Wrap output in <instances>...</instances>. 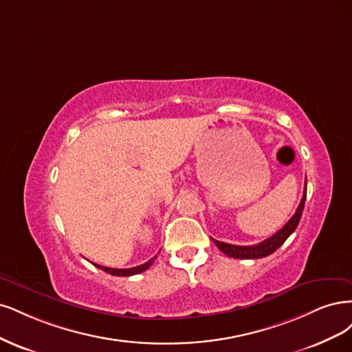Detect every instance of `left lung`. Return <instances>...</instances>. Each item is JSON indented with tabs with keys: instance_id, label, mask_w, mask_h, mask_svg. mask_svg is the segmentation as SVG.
Returning a JSON list of instances; mask_svg holds the SVG:
<instances>
[{
	"instance_id": "1",
	"label": "left lung",
	"mask_w": 352,
	"mask_h": 352,
	"mask_svg": "<svg viewBox=\"0 0 352 352\" xmlns=\"http://www.w3.org/2000/svg\"><path fill=\"white\" fill-rule=\"evenodd\" d=\"M305 196H307V179H305V190H304L302 199L300 201L296 213H294V217L285 225H283L282 230H279L276 234L269 236L267 240L258 243V244H254V245H234V244L222 243L218 240H213V243L217 244V247L222 253H225L230 257H234V258H262V257L272 254L274 252H276L283 243L287 241V238L294 231H296L297 225L301 219V214H302Z\"/></svg>"
}]
</instances>
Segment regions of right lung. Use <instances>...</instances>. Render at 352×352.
Here are the masks:
<instances>
[{"label": "right lung", "instance_id": "right-lung-1", "mask_svg": "<svg viewBox=\"0 0 352 352\" xmlns=\"http://www.w3.org/2000/svg\"><path fill=\"white\" fill-rule=\"evenodd\" d=\"M156 257L151 258L149 262H146L140 266H135V267H130V269H116V267H107V266H100V265H96L94 263L96 267L102 269L104 272H107V274L109 275H114V276H131V275H138V274H142V272H144L146 269H149V266L153 263V260Z\"/></svg>", "mask_w": 352, "mask_h": 352}]
</instances>
